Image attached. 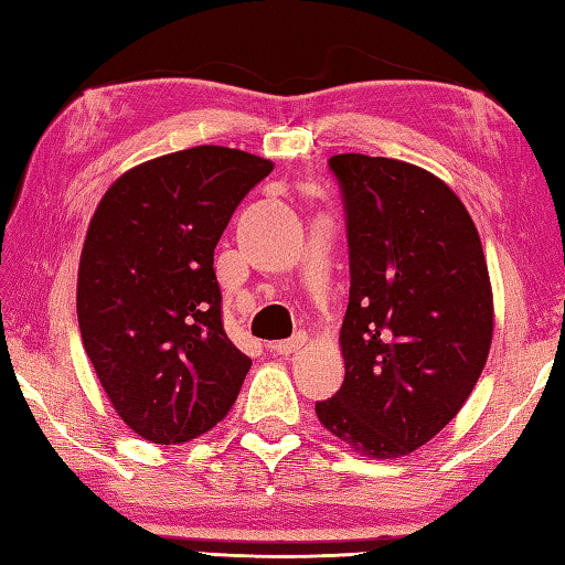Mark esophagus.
I'll return each instance as SVG.
<instances>
[{
  "mask_svg": "<svg viewBox=\"0 0 565 565\" xmlns=\"http://www.w3.org/2000/svg\"><path fill=\"white\" fill-rule=\"evenodd\" d=\"M303 345H306V333H298V335H294L291 340L274 342L271 350L276 352V355H284V358H289V355H294V352L301 350Z\"/></svg>",
  "mask_w": 565,
  "mask_h": 565,
  "instance_id": "esophagus-1",
  "label": "esophagus"
}]
</instances>
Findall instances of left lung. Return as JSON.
<instances>
[{"mask_svg": "<svg viewBox=\"0 0 565 565\" xmlns=\"http://www.w3.org/2000/svg\"><path fill=\"white\" fill-rule=\"evenodd\" d=\"M348 217L345 380L316 414L367 458L428 444L468 402L494 308L482 242L460 198L414 163L330 157Z\"/></svg>", "mask_w": 565, "mask_h": 565, "instance_id": "1", "label": "left lung"}]
</instances>
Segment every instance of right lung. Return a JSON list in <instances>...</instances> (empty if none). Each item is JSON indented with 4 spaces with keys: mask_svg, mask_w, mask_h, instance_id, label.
<instances>
[{
    "mask_svg": "<svg viewBox=\"0 0 565 565\" xmlns=\"http://www.w3.org/2000/svg\"><path fill=\"white\" fill-rule=\"evenodd\" d=\"M274 163L227 147L143 161L107 188L77 267V326L99 384L159 446L223 422L252 360L223 328L215 245Z\"/></svg>",
    "mask_w": 565,
    "mask_h": 565,
    "instance_id": "add662e5",
    "label": "right lung"
}]
</instances>
